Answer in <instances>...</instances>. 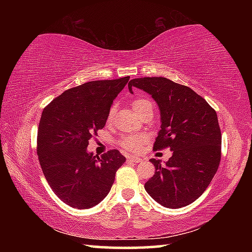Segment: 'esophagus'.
Returning a JSON list of instances; mask_svg holds the SVG:
<instances>
[{
  "label": "esophagus",
  "instance_id": "obj_1",
  "mask_svg": "<svg viewBox=\"0 0 252 252\" xmlns=\"http://www.w3.org/2000/svg\"><path fill=\"white\" fill-rule=\"evenodd\" d=\"M126 159L129 160V161L135 162V163H138V162H141V161H142L141 158H140V157H135V156H127Z\"/></svg>",
  "mask_w": 252,
  "mask_h": 252
}]
</instances>
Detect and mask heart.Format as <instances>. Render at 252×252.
Returning <instances> with one entry per match:
<instances>
[{
	"label": "heart",
	"mask_w": 252,
	"mask_h": 252,
	"mask_svg": "<svg viewBox=\"0 0 252 252\" xmlns=\"http://www.w3.org/2000/svg\"><path fill=\"white\" fill-rule=\"evenodd\" d=\"M147 105H151L150 101H148L147 99H136L132 102V106H133L135 112H139V111L143 110ZM113 113H114V108H111L108 114V121L112 120ZM146 139H147L146 135L143 134H129L121 139L120 146L122 148H125L127 151L135 152L141 149L142 144L146 142Z\"/></svg>",
	"instance_id": "1"
}]
</instances>
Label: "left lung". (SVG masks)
Wrapping results in <instances>:
<instances>
[{
  "label": "left lung",
  "mask_w": 252,
  "mask_h": 252,
  "mask_svg": "<svg viewBox=\"0 0 252 252\" xmlns=\"http://www.w3.org/2000/svg\"><path fill=\"white\" fill-rule=\"evenodd\" d=\"M132 88L150 94L160 110L161 130L155 150L169 148L172 157L161 165L151 159L155 176L144 189L165 208L186 207L201 195L218 170L221 159V131L217 112L192 89L153 76L131 80Z\"/></svg>",
  "instance_id": "left-lung-1"
}]
</instances>
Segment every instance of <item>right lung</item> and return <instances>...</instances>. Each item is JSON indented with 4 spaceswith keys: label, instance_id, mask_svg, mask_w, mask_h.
I'll return each mask as SVG.
<instances>
[{
    "label": "right lung",
    "instance_id": "right-lung-1",
    "mask_svg": "<svg viewBox=\"0 0 252 252\" xmlns=\"http://www.w3.org/2000/svg\"><path fill=\"white\" fill-rule=\"evenodd\" d=\"M130 76L90 81L69 89L45 106L37 130V157L51 189L63 202L88 209L111 190L126 162L120 151L88 152L89 140L103 129L113 100Z\"/></svg>",
    "mask_w": 252,
    "mask_h": 252
}]
</instances>
